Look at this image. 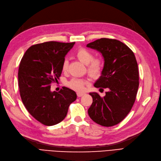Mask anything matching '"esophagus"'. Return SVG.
Wrapping results in <instances>:
<instances>
[{"label": "esophagus", "instance_id": "1", "mask_svg": "<svg viewBox=\"0 0 161 161\" xmlns=\"http://www.w3.org/2000/svg\"><path fill=\"white\" fill-rule=\"evenodd\" d=\"M85 94V93H83V92H77L78 97H81V96H83Z\"/></svg>", "mask_w": 161, "mask_h": 161}]
</instances>
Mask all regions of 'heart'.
<instances>
[{
  "mask_svg": "<svg viewBox=\"0 0 161 161\" xmlns=\"http://www.w3.org/2000/svg\"><path fill=\"white\" fill-rule=\"evenodd\" d=\"M76 56L78 60L87 65V71L92 76H97L101 73L103 68V62L99 58H94L92 53L85 48H80L76 53ZM68 60L65 59L62 64V69L63 71H67L68 68ZM87 84V81L82 78H74L68 82L67 85L72 90L81 92L84 90L85 86Z\"/></svg>",
  "mask_w": 161,
  "mask_h": 161,
  "instance_id": "b5f03b06",
  "label": "heart"
}]
</instances>
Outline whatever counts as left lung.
I'll use <instances>...</instances> for the list:
<instances>
[{"label":"left lung","instance_id":"8db88e82","mask_svg":"<svg viewBox=\"0 0 161 161\" xmlns=\"http://www.w3.org/2000/svg\"><path fill=\"white\" fill-rule=\"evenodd\" d=\"M87 47L99 52L104 58L101 76L94 87L109 89L103 98L96 92L90 93L93 103L88 114L98 125L114 126L127 116L135 102L139 85L136 59L126 45L116 39H98Z\"/></svg>","mask_w":161,"mask_h":161}]
</instances>
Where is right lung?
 Segmentation results:
<instances>
[{"mask_svg":"<svg viewBox=\"0 0 161 161\" xmlns=\"http://www.w3.org/2000/svg\"><path fill=\"white\" fill-rule=\"evenodd\" d=\"M74 44L49 41L32 45L20 63L18 77L21 99L31 115L45 125L61 122L77 98L76 92L66 87L58 92L50 90L51 83L60 76L65 56Z\"/></svg>","mask_w":161,"mask_h":161,"instance_id":"obj_1","label":"right lung"}]
</instances>
